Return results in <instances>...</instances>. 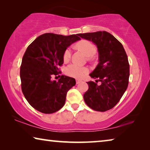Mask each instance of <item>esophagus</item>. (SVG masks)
Segmentation results:
<instances>
[{"label": "esophagus", "mask_w": 150, "mask_h": 150, "mask_svg": "<svg viewBox=\"0 0 150 150\" xmlns=\"http://www.w3.org/2000/svg\"><path fill=\"white\" fill-rule=\"evenodd\" d=\"M81 82H82V79H76V83H77V84H79Z\"/></svg>", "instance_id": "esophagus-1"}]
</instances>
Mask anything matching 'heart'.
Wrapping results in <instances>:
<instances>
[{"label":"heart","mask_w":150,"mask_h":150,"mask_svg":"<svg viewBox=\"0 0 150 150\" xmlns=\"http://www.w3.org/2000/svg\"><path fill=\"white\" fill-rule=\"evenodd\" d=\"M76 46L78 49L81 50L87 57L91 58L95 54L96 52V47L91 43L90 41L88 40H83L81 41L78 42L76 44ZM71 54H72V50L70 47H69L64 50L63 54V61L64 62L68 61L71 57ZM89 72V69L86 67H81L77 65L76 64H71L67 67L66 68V73L69 76H71L72 77L75 78H81L83 77L85 75Z\"/></svg>","instance_id":"obj_1"}]
</instances>
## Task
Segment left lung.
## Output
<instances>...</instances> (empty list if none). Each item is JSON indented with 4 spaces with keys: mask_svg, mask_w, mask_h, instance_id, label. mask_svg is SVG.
Instances as JSON below:
<instances>
[{
    "mask_svg": "<svg viewBox=\"0 0 150 150\" xmlns=\"http://www.w3.org/2000/svg\"><path fill=\"white\" fill-rule=\"evenodd\" d=\"M79 36L96 44L99 53V63L90 77L101 84L89 81L84 93L86 104L93 110L104 112L115 107L128 87L129 63L122 44L110 33L99 31L79 33Z\"/></svg>",
    "mask_w": 150,
    "mask_h": 150,
    "instance_id": "1",
    "label": "left lung"
}]
</instances>
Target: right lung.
<instances>
[{
  "instance_id": "1",
  "label": "right lung",
  "mask_w": 150,
  "mask_h": 150,
  "mask_svg": "<svg viewBox=\"0 0 150 150\" xmlns=\"http://www.w3.org/2000/svg\"><path fill=\"white\" fill-rule=\"evenodd\" d=\"M80 40L79 35H62L46 33L32 42L24 54L20 67L21 90L27 101L44 114L59 110L64 106L67 91L76 83L74 78L61 74L63 54L68 46ZM60 76V75H59Z\"/></svg>"
}]
</instances>
